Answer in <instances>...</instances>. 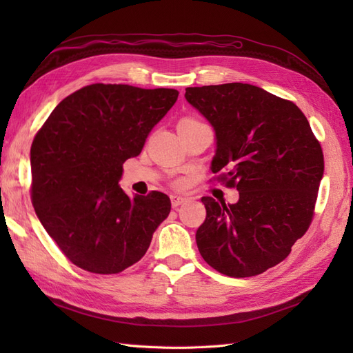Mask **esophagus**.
<instances>
[{
  "label": "esophagus",
  "mask_w": 353,
  "mask_h": 353,
  "mask_svg": "<svg viewBox=\"0 0 353 353\" xmlns=\"http://www.w3.org/2000/svg\"><path fill=\"white\" fill-rule=\"evenodd\" d=\"M170 201H172V208L174 209H178L183 203L187 201L185 197H181V196H170Z\"/></svg>",
  "instance_id": "34e87169"
}]
</instances>
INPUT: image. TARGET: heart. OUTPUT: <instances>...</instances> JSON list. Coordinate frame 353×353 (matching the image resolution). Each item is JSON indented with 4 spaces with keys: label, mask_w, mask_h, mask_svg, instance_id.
I'll return each mask as SVG.
<instances>
[{
    "label": "heart",
    "mask_w": 353,
    "mask_h": 353,
    "mask_svg": "<svg viewBox=\"0 0 353 353\" xmlns=\"http://www.w3.org/2000/svg\"><path fill=\"white\" fill-rule=\"evenodd\" d=\"M184 121H196V119H184Z\"/></svg>",
    "instance_id": "obj_1"
}]
</instances>
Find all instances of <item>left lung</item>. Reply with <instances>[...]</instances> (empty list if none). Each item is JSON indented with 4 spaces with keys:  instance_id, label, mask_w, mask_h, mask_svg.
<instances>
[{
    "instance_id": "1",
    "label": "left lung",
    "mask_w": 353,
    "mask_h": 353,
    "mask_svg": "<svg viewBox=\"0 0 353 353\" xmlns=\"http://www.w3.org/2000/svg\"><path fill=\"white\" fill-rule=\"evenodd\" d=\"M187 101L215 130L212 172L240 199L203 197L206 219L197 248L213 270L244 279L284 261L311 225L324 154L293 101L250 83L185 90Z\"/></svg>"
}]
</instances>
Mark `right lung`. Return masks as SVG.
Wrapping results in <instances>:
<instances>
[{
	"instance_id": "obj_1",
	"label": "right lung",
	"mask_w": 353,
	"mask_h": 353,
	"mask_svg": "<svg viewBox=\"0 0 353 353\" xmlns=\"http://www.w3.org/2000/svg\"><path fill=\"white\" fill-rule=\"evenodd\" d=\"M170 88L87 85L61 100L30 147V197L63 254L92 274L140 261L170 212L160 191L131 199L119 187L125 160L178 99Z\"/></svg>"
}]
</instances>
